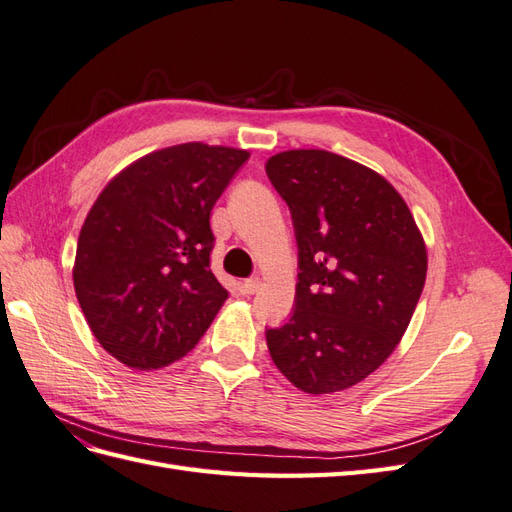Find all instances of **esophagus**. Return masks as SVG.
I'll use <instances>...</instances> for the list:
<instances>
[{"instance_id":"esophagus-1","label":"esophagus","mask_w":512,"mask_h":512,"mask_svg":"<svg viewBox=\"0 0 512 512\" xmlns=\"http://www.w3.org/2000/svg\"><path fill=\"white\" fill-rule=\"evenodd\" d=\"M258 288H260L258 277H250V280H243L241 282V292L243 294H254Z\"/></svg>"}]
</instances>
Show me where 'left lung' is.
<instances>
[{
    "label": "left lung",
    "instance_id": "obj_1",
    "mask_svg": "<svg viewBox=\"0 0 512 512\" xmlns=\"http://www.w3.org/2000/svg\"><path fill=\"white\" fill-rule=\"evenodd\" d=\"M292 215L299 282L290 320L267 329L277 369L309 395L346 391L389 359L427 275L406 200L376 170L324 149L269 158Z\"/></svg>",
    "mask_w": 512,
    "mask_h": 512
}]
</instances>
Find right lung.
<instances>
[{
	"label": "right lung",
	"mask_w": 512,
	"mask_h": 512,
	"mask_svg": "<svg viewBox=\"0 0 512 512\" xmlns=\"http://www.w3.org/2000/svg\"><path fill=\"white\" fill-rule=\"evenodd\" d=\"M250 153L205 143L132 162L89 209L76 299L100 346L132 369L188 354L228 299L211 271V209Z\"/></svg>",
	"instance_id": "obj_1"
}]
</instances>
